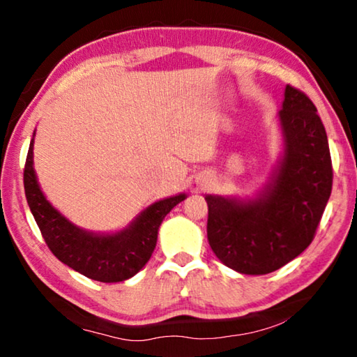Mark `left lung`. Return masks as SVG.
<instances>
[{"label": "left lung", "instance_id": "left-lung-1", "mask_svg": "<svg viewBox=\"0 0 357 357\" xmlns=\"http://www.w3.org/2000/svg\"><path fill=\"white\" fill-rule=\"evenodd\" d=\"M279 123L282 155L257 195L204 197L211 249L241 274L274 273L301 255L331 197L329 143L317 107L287 84Z\"/></svg>", "mask_w": 357, "mask_h": 357}]
</instances>
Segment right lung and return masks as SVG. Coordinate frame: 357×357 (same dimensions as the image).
I'll return each instance as SVG.
<instances>
[{
  "instance_id": "obj_1",
  "label": "right lung",
  "mask_w": 357,
  "mask_h": 357,
  "mask_svg": "<svg viewBox=\"0 0 357 357\" xmlns=\"http://www.w3.org/2000/svg\"><path fill=\"white\" fill-rule=\"evenodd\" d=\"M34 134L28 149L23 184L28 206L48 249L59 261L88 279L114 283L134 277L153 255L162 220L178 203L185 200V193L149 204L119 231H88L59 213L40 190L33 160Z\"/></svg>"
}]
</instances>
